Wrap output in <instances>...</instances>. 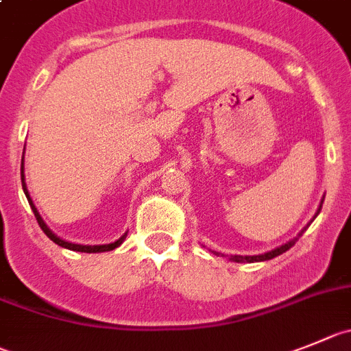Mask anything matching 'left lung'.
Here are the masks:
<instances>
[{
    "label": "left lung",
    "instance_id": "1",
    "mask_svg": "<svg viewBox=\"0 0 351 351\" xmlns=\"http://www.w3.org/2000/svg\"><path fill=\"white\" fill-rule=\"evenodd\" d=\"M322 202H324V199H322V201H320V206H319V209H317V213H315V216H313V218H317V216H319L320 209H322ZM308 227H310V223L306 225V227L301 228V232L296 235V237H293V239H291V241H287L286 244L279 245V247H275V250L267 251V253H263V254H253V256H241V254H232V256H228V260L235 261V263H245V261H247V263H254V261H267V260H271V258L279 256V254L286 253L287 250H291V247H293V245L296 244L298 239H300L301 235H303V232L306 230V228H308ZM213 253H215L216 256H220V253H216V251H213ZM221 256H225V254H221Z\"/></svg>",
    "mask_w": 351,
    "mask_h": 351
}]
</instances>
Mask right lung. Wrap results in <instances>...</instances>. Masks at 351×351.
<instances>
[{
	"label": "right lung",
	"mask_w": 351,
	"mask_h": 351,
	"mask_svg": "<svg viewBox=\"0 0 351 351\" xmlns=\"http://www.w3.org/2000/svg\"><path fill=\"white\" fill-rule=\"evenodd\" d=\"M24 154H25V147H24ZM21 178H22V189H24V194L25 197H27L29 204H31V209L32 213H34L36 220H38L39 227H41V230L45 232V234L48 235V237L51 239V241L55 242V244H58L60 247H65V250H71V251H80V253H106V251H112L116 250V247H119L121 244H123V241L126 239L128 232L124 235H121L117 241L110 242V244H97V245H84V244H76V242H69V241H64V239L58 237L57 234H53V232L50 230V227H48L47 223H45V220L41 218V215H39L38 208L34 206V202H32L31 195H29V191H27V185H25V175H24V157H22V162H21Z\"/></svg>",
	"instance_id": "1"
}]
</instances>
